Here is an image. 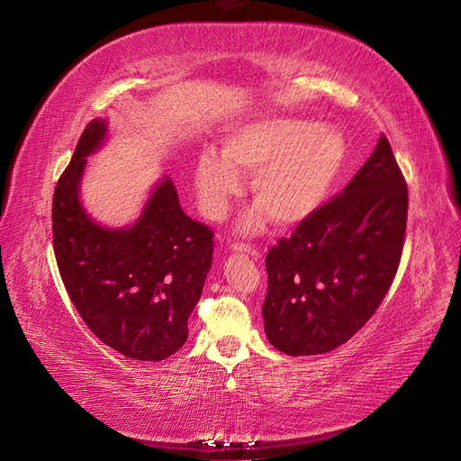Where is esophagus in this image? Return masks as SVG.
Listing matches in <instances>:
<instances>
[{
  "mask_svg": "<svg viewBox=\"0 0 461 461\" xmlns=\"http://www.w3.org/2000/svg\"><path fill=\"white\" fill-rule=\"evenodd\" d=\"M234 252H244V254H249L252 258H261V252L259 249L256 248V246H252V244H246V242H232V246H230Z\"/></svg>",
  "mask_w": 461,
  "mask_h": 461,
  "instance_id": "1",
  "label": "esophagus"
}]
</instances>
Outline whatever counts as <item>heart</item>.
<instances>
[{
	"instance_id": "obj_1",
	"label": "heart",
	"mask_w": 461,
	"mask_h": 461,
	"mask_svg": "<svg viewBox=\"0 0 461 461\" xmlns=\"http://www.w3.org/2000/svg\"><path fill=\"white\" fill-rule=\"evenodd\" d=\"M344 161L346 142L337 129L288 117L248 122L225 136V156H200L196 190L202 212L221 219L240 196L242 176H254L252 194L263 209L246 215L242 229H261L265 213L283 227L298 225L325 202Z\"/></svg>"
}]
</instances>
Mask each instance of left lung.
I'll list each match as a JSON object with an SVG mask.
<instances>
[{"instance_id":"8db88e82","label":"left lung","mask_w":461,"mask_h":461,"mask_svg":"<svg viewBox=\"0 0 461 461\" xmlns=\"http://www.w3.org/2000/svg\"><path fill=\"white\" fill-rule=\"evenodd\" d=\"M406 221L408 185L383 134L348 186L265 258L261 312L276 350L317 356L350 340L394 281Z\"/></svg>"}]
</instances>
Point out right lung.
<instances>
[{"mask_svg":"<svg viewBox=\"0 0 461 461\" xmlns=\"http://www.w3.org/2000/svg\"><path fill=\"white\" fill-rule=\"evenodd\" d=\"M105 122L82 132L53 192V252L67 294L88 329L131 359L161 361L183 348L188 317L212 267L213 230L190 219L169 178L131 229H104L85 213L78 183Z\"/></svg>","mask_w":461,"mask_h":461,"instance_id":"1","label":"right lung"}]
</instances>
